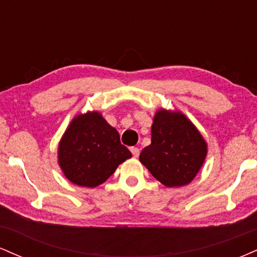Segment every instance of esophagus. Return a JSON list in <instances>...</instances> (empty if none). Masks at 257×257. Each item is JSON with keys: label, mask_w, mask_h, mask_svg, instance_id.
I'll return each mask as SVG.
<instances>
[{"label": "esophagus", "mask_w": 257, "mask_h": 257, "mask_svg": "<svg viewBox=\"0 0 257 257\" xmlns=\"http://www.w3.org/2000/svg\"><path fill=\"white\" fill-rule=\"evenodd\" d=\"M131 151L135 158L139 157V155H140V150H139L138 147H131Z\"/></svg>", "instance_id": "esophagus-1"}]
</instances>
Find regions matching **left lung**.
<instances>
[{
    "label": "left lung",
    "mask_w": 257,
    "mask_h": 257,
    "mask_svg": "<svg viewBox=\"0 0 257 257\" xmlns=\"http://www.w3.org/2000/svg\"><path fill=\"white\" fill-rule=\"evenodd\" d=\"M205 139L181 111L159 108L151 126V145L140 153L141 163L167 187L190 184L204 164Z\"/></svg>",
    "instance_id": "1"
}]
</instances>
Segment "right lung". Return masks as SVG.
Returning a JSON list of instances; mask_svg holds the SVG:
<instances>
[{
    "mask_svg": "<svg viewBox=\"0 0 257 257\" xmlns=\"http://www.w3.org/2000/svg\"><path fill=\"white\" fill-rule=\"evenodd\" d=\"M131 157L117 129L98 111L73 117L58 146V163L65 178L82 187L104 184Z\"/></svg>",
    "mask_w": 257,
    "mask_h": 257,
    "instance_id": "add662e5",
    "label": "right lung"
}]
</instances>
